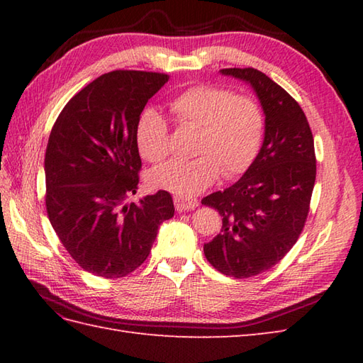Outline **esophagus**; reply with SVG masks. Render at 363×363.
<instances>
[{
    "mask_svg": "<svg viewBox=\"0 0 363 363\" xmlns=\"http://www.w3.org/2000/svg\"><path fill=\"white\" fill-rule=\"evenodd\" d=\"M198 204H199L198 199L174 196V207H176V211H179V212L195 209V207H198Z\"/></svg>",
    "mask_w": 363,
    "mask_h": 363,
    "instance_id": "34e87169",
    "label": "esophagus"
}]
</instances>
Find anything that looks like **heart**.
Masks as SVG:
<instances>
[{
  "mask_svg": "<svg viewBox=\"0 0 363 363\" xmlns=\"http://www.w3.org/2000/svg\"><path fill=\"white\" fill-rule=\"evenodd\" d=\"M169 111L179 125L199 128L196 157L154 169L148 176L152 187L190 198L211 187L221 173L235 177L254 164L265 135V115L256 98L218 86H195L176 95ZM135 142L140 156L151 164L168 156V125L152 107L138 117Z\"/></svg>",
  "mask_w": 363,
  "mask_h": 363,
  "instance_id": "obj_1",
  "label": "heart"
}]
</instances>
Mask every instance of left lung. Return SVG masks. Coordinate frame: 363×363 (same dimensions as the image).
I'll return each instance as SVG.
<instances>
[{"mask_svg":"<svg viewBox=\"0 0 363 363\" xmlns=\"http://www.w3.org/2000/svg\"><path fill=\"white\" fill-rule=\"evenodd\" d=\"M254 90L265 135L254 164L233 186L203 204L223 217L221 233L204 243L206 259L226 276L251 277L274 267L296 243L317 176L313 135L299 104L254 68H223Z\"/></svg>","mask_w":363,"mask_h":363,"instance_id":"8db88e82","label":"left lung"}]
</instances>
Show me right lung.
Here are the masks:
<instances>
[{
	"label": "right lung",
	"mask_w": 363,
	"mask_h": 363,
	"mask_svg": "<svg viewBox=\"0 0 363 363\" xmlns=\"http://www.w3.org/2000/svg\"><path fill=\"white\" fill-rule=\"evenodd\" d=\"M169 76L117 70L65 104L45 152L46 212L68 254L86 272L117 279L140 267L160 223L174 215L165 190L137 194L142 168L135 126Z\"/></svg>",
	"instance_id": "1"
}]
</instances>
